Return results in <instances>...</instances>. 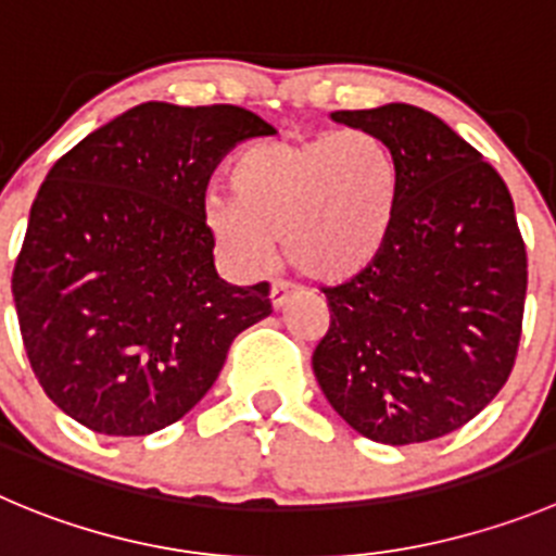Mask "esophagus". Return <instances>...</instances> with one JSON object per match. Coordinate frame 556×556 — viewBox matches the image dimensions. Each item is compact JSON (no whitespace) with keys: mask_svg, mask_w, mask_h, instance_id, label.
Here are the masks:
<instances>
[{"mask_svg":"<svg viewBox=\"0 0 556 556\" xmlns=\"http://www.w3.org/2000/svg\"><path fill=\"white\" fill-rule=\"evenodd\" d=\"M290 293H293V288H290V285L274 282L271 285V304H274V309L285 307V304H288V299H290Z\"/></svg>","mask_w":556,"mask_h":556,"instance_id":"1","label":"esophagus"}]
</instances>
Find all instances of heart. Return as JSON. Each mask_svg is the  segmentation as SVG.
Listing matches in <instances>:
<instances>
[{
	"label": "heart",
	"mask_w": 556,
	"mask_h": 556,
	"mask_svg": "<svg viewBox=\"0 0 556 556\" xmlns=\"http://www.w3.org/2000/svg\"><path fill=\"white\" fill-rule=\"evenodd\" d=\"M236 197L211 191L202 216L236 266L263 268L282 241L293 268L340 282L370 266L397 214L392 148L367 128L249 144L230 169Z\"/></svg>",
	"instance_id": "heart-1"
}]
</instances>
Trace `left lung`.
<instances>
[{
	"label": "left lung",
	"mask_w": 556,
	"mask_h": 556,
	"mask_svg": "<svg viewBox=\"0 0 556 556\" xmlns=\"http://www.w3.org/2000/svg\"><path fill=\"white\" fill-rule=\"evenodd\" d=\"M392 148L397 214L376 261L324 288L331 324L313 370L356 433L417 444L464 428L516 365L527 249L489 161L435 114L408 103L334 112Z\"/></svg>",
	"instance_id": "1"
}]
</instances>
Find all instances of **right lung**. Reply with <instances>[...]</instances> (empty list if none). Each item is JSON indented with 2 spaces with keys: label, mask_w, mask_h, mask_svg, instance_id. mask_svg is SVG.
Returning <instances> with one entry per match:
<instances>
[{
  "label": "right lung",
  "mask_w": 556,
  "mask_h": 556,
  "mask_svg": "<svg viewBox=\"0 0 556 556\" xmlns=\"http://www.w3.org/2000/svg\"><path fill=\"white\" fill-rule=\"evenodd\" d=\"M274 126L230 103L128 109L46 175L13 268V302L46 395L106 435L189 414L232 340L271 315L268 282H225L207 230L216 164Z\"/></svg>",
  "instance_id": "obj_1"
}]
</instances>
